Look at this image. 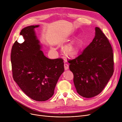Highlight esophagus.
Returning a JSON list of instances; mask_svg holds the SVG:
<instances>
[{
	"mask_svg": "<svg viewBox=\"0 0 122 122\" xmlns=\"http://www.w3.org/2000/svg\"><path fill=\"white\" fill-rule=\"evenodd\" d=\"M64 69L65 70H67L69 69V65L67 64H64Z\"/></svg>",
	"mask_w": 122,
	"mask_h": 122,
	"instance_id": "34e87169",
	"label": "esophagus"
}]
</instances>
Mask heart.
Instances as JSON below:
<instances>
[{"label":"heart","mask_w":122,"mask_h":122,"mask_svg":"<svg viewBox=\"0 0 122 122\" xmlns=\"http://www.w3.org/2000/svg\"><path fill=\"white\" fill-rule=\"evenodd\" d=\"M81 47V41H76L64 48L63 53L68 57H75L78 56L80 53Z\"/></svg>","instance_id":"heart-1"}]
</instances>
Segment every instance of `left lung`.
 <instances>
[{"label": "left lung", "instance_id": "obj_1", "mask_svg": "<svg viewBox=\"0 0 122 122\" xmlns=\"http://www.w3.org/2000/svg\"><path fill=\"white\" fill-rule=\"evenodd\" d=\"M92 41L75 59L69 60L76 92L92 98L99 94L114 72V55L111 44L98 27Z\"/></svg>", "mask_w": 122, "mask_h": 122}]
</instances>
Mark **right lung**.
Here are the masks:
<instances>
[{
    "label": "right lung",
    "instance_id": "right-lung-1",
    "mask_svg": "<svg viewBox=\"0 0 122 122\" xmlns=\"http://www.w3.org/2000/svg\"><path fill=\"white\" fill-rule=\"evenodd\" d=\"M30 25L20 32L24 41H16L11 54L13 78L22 91L32 99L44 101L54 94L57 82L64 71L62 59L48 58L41 50L42 45L35 29Z\"/></svg>",
    "mask_w": 122,
    "mask_h": 122
}]
</instances>
